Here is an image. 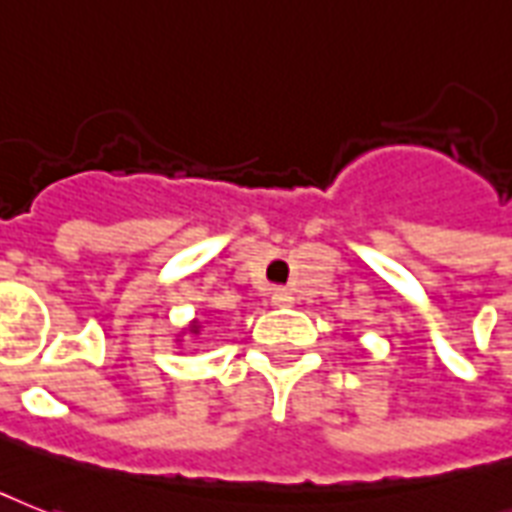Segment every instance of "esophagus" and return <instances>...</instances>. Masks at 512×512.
Returning <instances> with one entry per match:
<instances>
[{"mask_svg": "<svg viewBox=\"0 0 512 512\" xmlns=\"http://www.w3.org/2000/svg\"><path fill=\"white\" fill-rule=\"evenodd\" d=\"M271 301H274V306H293L295 304V295L287 293V290H274V295H271Z\"/></svg>", "mask_w": 512, "mask_h": 512, "instance_id": "1", "label": "esophagus"}]
</instances>
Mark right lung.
<instances>
[{
    "instance_id": "obj_1",
    "label": "right lung",
    "mask_w": 512,
    "mask_h": 512,
    "mask_svg": "<svg viewBox=\"0 0 512 512\" xmlns=\"http://www.w3.org/2000/svg\"><path fill=\"white\" fill-rule=\"evenodd\" d=\"M203 328H206V323H200L198 317H195V320H189V325H184V328L176 333V342H184V336H200Z\"/></svg>"
}]
</instances>
